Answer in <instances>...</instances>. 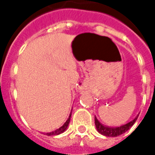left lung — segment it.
Returning <instances> with one entry per match:
<instances>
[{
  "label": "left lung",
  "instance_id": "1",
  "mask_svg": "<svg viewBox=\"0 0 155 155\" xmlns=\"http://www.w3.org/2000/svg\"><path fill=\"white\" fill-rule=\"evenodd\" d=\"M138 116L137 115L133 120H131L130 122H128L125 124H123V125H120L119 127H108L105 126L97 120V118L94 116V124H95V127H96V130L99 133L102 134V135H104V136L108 137H116L119 136L122 134L125 133L127 130H129L133 126V124L135 123V121L138 119Z\"/></svg>",
  "mask_w": 155,
  "mask_h": 155
}]
</instances>
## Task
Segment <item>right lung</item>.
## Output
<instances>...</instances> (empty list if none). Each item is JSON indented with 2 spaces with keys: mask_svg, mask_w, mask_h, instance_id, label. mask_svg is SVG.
<instances>
[{
  "mask_svg": "<svg viewBox=\"0 0 155 155\" xmlns=\"http://www.w3.org/2000/svg\"><path fill=\"white\" fill-rule=\"evenodd\" d=\"M71 115L69 116V118H68V120L64 122V124L62 125V126L60 127V128L57 129V130H54L53 132H51V133H46V135H48V136H54V135H59V134H61L64 133V131L67 130L68 125H69L70 121H71Z\"/></svg>",
  "mask_w": 155,
  "mask_h": 155,
  "instance_id": "1",
  "label": "right lung"
}]
</instances>
